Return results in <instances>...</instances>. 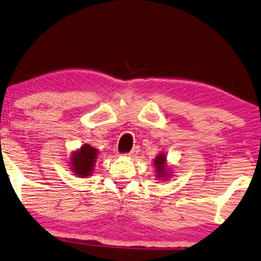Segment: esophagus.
Returning <instances> with one entry per match:
<instances>
[{
    "label": "esophagus",
    "instance_id": "obj_1",
    "mask_svg": "<svg viewBox=\"0 0 261 261\" xmlns=\"http://www.w3.org/2000/svg\"><path fill=\"white\" fill-rule=\"evenodd\" d=\"M139 151H140V149H139V146H134L133 149H132V151L129 152V154H127V156L128 158H136V156L139 154Z\"/></svg>",
    "mask_w": 261,
    "mask_h": 261
}]
</instances>
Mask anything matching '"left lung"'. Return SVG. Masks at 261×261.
Instances as JSON below:
<instances>
[{"instance_id":"obj_1","label":"left lung","mask_w":261,"mask_h":261,"mask_svg":"<svg viewBox=\"0 0 261 261\" xmlns=\"http://www.w3.org/2000/svg\"><path fill=\"white\" fill-rule=\"evenodd\" d=\"M154 166L156 170V179L158 180H168L172 178V168H171L170 165H168L167 161V155L165 152H160L156 158L154 159Z\"/></svg>"}]
</instances>
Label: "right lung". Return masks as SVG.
<instances>
[{
	"label": "right lung",
	"instance_id": "right-lung-1",
	"mask_svg": "<svg viewBox=\"0 0 261 261\" xmlns=\"http://www.w3.org/2000/svg\"><path fill=\"white\" fill-rule=\"evenodd\" d=\"M99 156V150L90 144H83L79 149L72 151L69 158L70 171L74 176L81 178H88L94 172L95 162Z\"/></svg>",
	"mask_w": 261,
	"mask_h": 261
}]
</instances>
